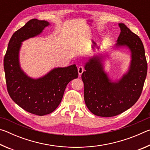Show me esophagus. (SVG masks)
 <instances>
[{"mask_svg": "<svg viewBox=\"0 0 150 150\" xmlns=\"http://www.w3.org/2000/svg\"><path fill=\"white\" fill-rule=\"evenodd\" d=\"M84 71V67H83V66H79V67H78V73L79 75H81L83 73V72Z\"/></svg>", "mask_w": 150, "mask_h": 150, "instance_id": "1", "label": "esophagus"}]
</instances>
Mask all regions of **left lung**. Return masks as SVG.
Segmentation results:
<instances>
[{
  "label": "left lung",
  "instance_id": "8db88e82",
  "mask_svg": "<svg viewBox=\"0 0 150 150\" xmlns=\"http://www.w3.org/2000/svg\"><path fill=\"white\" fill-rule=\"evenodd\" d=\"M120 34L113 48L126 47L131 60L127 72L112 81L104 69L105 56L93 55L85 64L81 78L84 83L86 106L95 115L115 116L132 107L141 95L146 78L148 64L140 38L123 23L119 24Z\"/></svg>",
  "mask_w": 150,
  "mask_h": 150
}]
</instances>
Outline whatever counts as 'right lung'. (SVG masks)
Listing matches in <instances>:
<instances>
[{
  "mask_svg": "<svg viewBox=\"0 0 150 150\" xmlns=\"http://www.w3.org/2000/svg\"><path fill=\"white\" fill-rule=\"evenodd\" d=\"M50 24L30 20L12 35L4 58L7 90L12 100L30 113L44 116L54 112L62 100L66 86L78 77L77 68L71 65L54 68L38 79L26 75L20 64L22 42L40 35Z\"/></svg>",
  "mask_w": 150,
  "mask_h": 150,
  "instance_id": "add662e5",
  "label": "right lung"
}]
</instances>
